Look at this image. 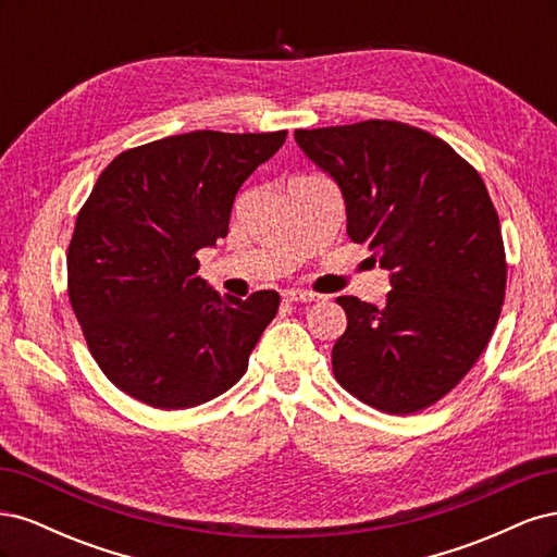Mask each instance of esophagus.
<instances>
[{
    "instance_id": "1",
    "label": "esophagus",
    "mask_w": 557,
    "mask_h": 557,
    "mask_svg": "<svg viewBox=\"0 0 557 557\" xmlns=\"http://www.w3.org/2000/svg\"><path fill=\"white\" fill-rule=\"evenodd\" d=\"M283 299L285 301H318L320 295L318 293H311V290H283Z\"/></svg>"
}]
</instances>
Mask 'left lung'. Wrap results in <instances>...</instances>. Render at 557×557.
<instances>
[{"label": "left lung", "mask_w": 557, "mask_h": 557, "mask_svg": "<svg viewBox=\"0 0 557 557\" xmlns=\"http://www.w3.org/2000/svg\"><path fill=\"white\" fill-rule=\"evenodd\" d=\"M295 141L339 185L348 237L391 274L385 307L336 299L348 327L332 348L334 376L374 409H425L474 367L504 305L491 195L446 141L404 123L295 129Z\"/></svg>", "instance_id": "left-lung-1"}]
</instances>
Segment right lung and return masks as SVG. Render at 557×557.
<instances>
[{"label": "right lung", "mask_w": 557, "mask_h": 557, "mask_svg": "<svg viewBox=\"0 0 557 557\" xmlns=\"http://www.w3.org/2000/svg\"><path fill=\"white\" fill-rule=\"evenodd\" d=\"M285 134H174L125 150L99 174L66 276L92 358L125 395L190 409L246 374L281 297H221L197 276V250L227 237L234 197Z\"/></svg>", "instance_id": "right-lung-1"}]
</instances>
